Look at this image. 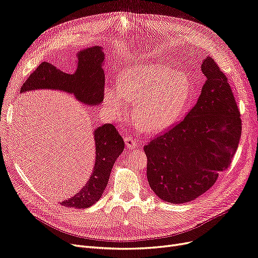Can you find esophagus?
Wrapping results in <instances>:
<instances>
[{
    "label": "esophagus",
    "instance_id": "obj_1",
    "mask_svg": "<svg viewBox=\"0 0 258 258\" xmlns=\"http://www.w3.org/2000/svg\"><path fill=\"white\" fill-rule=\"evenodd\" d=\"M124 141H125V144H126V147H127L128 149L138 148V141H137L135 138H134L133 136H131V135L126 136V137L124 138Z\"/></svg>",
    "mask_w": 258,
    "mask_h": 258
}]
</instances>
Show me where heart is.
I'll return each mask as SVG.
<instances>
[{
  "label": "heart",
  "mask_w": 258,
  "mask_h": 258,
  "mask_svg": "<svg viewBox=\"0 0 258 258\" xmlns=\"http://www.w3.org/2000/svg\"><path fill=\"white\" fill-rule=\"evenodd\" d=\"M191 95L187 76L165 65L133 67L122 74L119 87L107 88L104 102L110 113L124 115L126 102H137L134 119L147 133L170 126L181 114Z\"/></svg>",
  "instance_id": "1"
}]
</instances>
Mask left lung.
Here are the masks:
<instances>
[{
	"label": "left lung",
	"mask_w": 258,
	"mask_h": 258,
	"mask_svg": "<svg viewBox=\"0 0 258 258\" xmlns=\"http://www.w3.org/2000/svg\"><path fill=\"white\" fill-rule=\"evenodd\" d=\"M207 81L197 103L179 123L147 145V176L163 201L182 204L206 193L228 170L241 136L240 111L228 78L212 58L201 65Z\"/></svg>",
	"instance_id": "8db88e82"
}]
</instances>
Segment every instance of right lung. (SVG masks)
Masks as SVG:
<instances>
[{
	"instance_id": "obj_1",
	"label": "right lung",
	"mask_w": 258,
	"mask_h": 258,
	"mask_svg": "<svg viewBox=\"0 0 258 258\" xmlns=\"http://www.w3.org/2000/svg\"><path fill=\"white\" fill-rule=\"evenodd\" d=\"M104 53L100 46L89 47L78 53V67L74 74L63 73L50 63L42 62L21 86L20 93L39 88H51L73 94L80 102L100 104L104 99L105 77L102 70ZM96 161L87 183L74 197L64 200L62 206L85 209L102 196L111 169L124 150V141L116 127L106 123L95 133Z\"/></svg>"
}]
</instances>
